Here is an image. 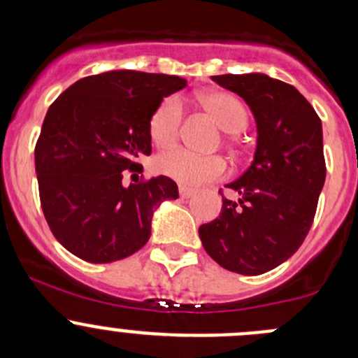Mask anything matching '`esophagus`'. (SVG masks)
Masks as SVG:
<instances>
[{"label":"esophagus","instance_id":"obj_1","mask_svg":"<svg viewBox=\"0 0 358 358\" xmlns=\"http://www.w3.org/2000/svg\"><path fill=\"white\" fill-rule=\"evenodd\" d=\"M178 192H180V197H182V199H189V197L194 196V190L189 189V187H183V185L180 187Z\"/></svg>","mask_w":358,"mask_h":358}]
</instances>
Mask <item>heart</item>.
<instances>
[{
    "label": "heart",
    "mask_w": 358,
    "mask_h": 358,
    "mask_svg": "<svg viewBox=\"0 0 358 358\" xmlns=\"http://www.w3.org/2000/svg\"><path fill=\"white\" fill-rule=\"evenodd\" d=\"M199 103L204 107L220 128L230 133L244 131L249 124L246 106L229 92H208L199 95ZM183 122V106L178 96H166L149 117V136L157 149H171L180 138ZM156 169L161 175L182 183L197 187L206 182L220 180L227 173V162L220 156H199L189 150H173L156 159Z\"/></svg>",
    "instance_id": "heart-1"
}]
</instances>
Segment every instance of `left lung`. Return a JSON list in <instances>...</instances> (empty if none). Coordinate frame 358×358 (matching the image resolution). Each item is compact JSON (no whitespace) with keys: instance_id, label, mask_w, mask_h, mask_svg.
Here are the masks:
<instances>
[{"instance_id":"obj_1","label":"left lung","mask_w":358,"mask_h":358,"mask_svg":"<svg viewBox=\"0 0 358 358\" xmlns=\"http://www.w3.org/2000/svg\"><path fill=\"white\" fill-rule=\"evenodd\" d=\"M246 100L258 126L255 159L227 189L222 211L199 227L206 252L243 275H259L291 258L305 241L326 182L322 122L308 100L265 74L213 76Z\"/></svg>"}]
</instances>
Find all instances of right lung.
Wrapping results in <instances>:
<instances>
[{"label":"right lung","instance_id":"add662e5","mask_svg":"<svg viewBox=\"0 0 358 358\" xmlns=\"http://www.w3.org/2000/svg\"><path fill=\"white\" fill-rule=\"evenodd\" d=\"M178 76L110 71L88 76L50 106L34 162L43 215L55 239L90 263H110L147 244L154 209L178 197L168 176L122 185L150 156L149 117L185 88ZM133 176V175H131Z\"/></svg>","mask_w":358,"mask_h":358}]
</instances>
